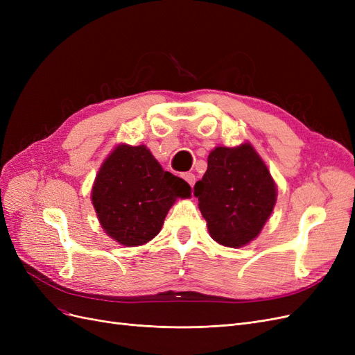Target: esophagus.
I'll list each match as a JSON object with an SVG mask.
<instances>
[{
	"label": "esophagus",
	"instance_id": "1",
	"mask_svg": "<svg viewBox=\"0 0 355 355\" xmlns=\"http://www.w3.org/2000/svg\"><path fill=\"white\" fill-rule=\"evenodd\" d=\"M184 179L188 182L191 187H194V184H196V175L194 173H184Z\"/></svg>",
	"mask_w": 355,
	"mask_h": 355
}]
</instances>
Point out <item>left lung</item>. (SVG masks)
Segmentation results:
<instances>
[{"mask_svg": "<svg viewBox=\"0 0 355 355\" xmlns=\"http://www.w3.org/2000/svg\"><path fill=\"white\" fill-rule=\"evenodd\" d=\"M275 191L263 161L244 144L213 149L194 196L211 239L227 247H241L257 237L271 216Z\"/></svg>", "mask_w": 355, "mask_h": 355, "instance_id": "8db88e82", "label": "left lung"}]
</instances>
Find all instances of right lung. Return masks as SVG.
I'll list each match as a JSON object with an SVG mask.
<instances>
[{
	"label": "right lung",
	"instance_id": "1",
	"mask_svg": "<svg viewBox=\"0 0 355 355\" xmlns=\"http://www.w3.org/2000/svg\"><path fill=\"white\" fill-rule=\"evenodd\" d=\"M191 187L163 170L146 146L120 145L96 178L92 201L106 234L123 245H141L159 232L171 204Z\"/></svg>",
	"mask_w": 355,
	"mask_h": 355
}]
</instances>
